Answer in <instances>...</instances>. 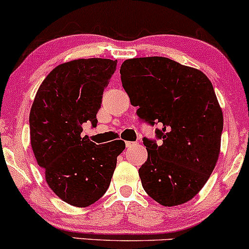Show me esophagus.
<instances>
[{
  "instance_id": "esophagus-1",
  "label": "esophagus",
  "mask_w": 249,
  "mask_h": 249,
  "mask_svg": "<svg viewBox=\"0 0 249 249\" xmlns=\"http://www.w3.org/2000/svg\"><path fill=\"white\" fill-rule=\"evenodd\" d=\"M134 144H135V142H132V141H127V142H125V147H127V148L133 147Z\"/></svg>"
}]
</instances>
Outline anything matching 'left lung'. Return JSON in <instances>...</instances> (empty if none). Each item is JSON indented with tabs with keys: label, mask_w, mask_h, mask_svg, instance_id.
<instances>
[{
	"label": "left lung",
	"mask_w": 249,
	"mask_h": 249,
	"mask_svg": "<svg viewBox=\"0 0 249 249\" xmlns=\"http://www.w3.org/2000/svg\"><path fill=\"white\" fill-rule=\"evenodd\" d=\"M120 74L140 119L161 127V144L143 138L142 187L162 206L182 205L205 186L220 154L223 115L212 82L199 69L160 56L125 60Z\"/></svg>",
	"instance_id": "8db88e82"
}]
</instances>
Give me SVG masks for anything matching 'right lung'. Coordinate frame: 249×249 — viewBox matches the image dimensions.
<instances>
[{
    "instance_id": "1",
    "label": "right lung",
    "mask_w": 249,
    "mask_h": 249,
    "mask_svg": "<svg viewBox=\"0 0 249 249\" xmlns=\"http://www.w3.org/2000/svg\"><path fill=\"white\" fill-rule=\"evenodd\" d=\"M117 61L79 58L58 64L38 88L29 115L30 143L53 192L75 207L101 199L110 185L122 140L106 144L82 138V124H97L102 95Z\"/></svg>"
}]
</instances>
